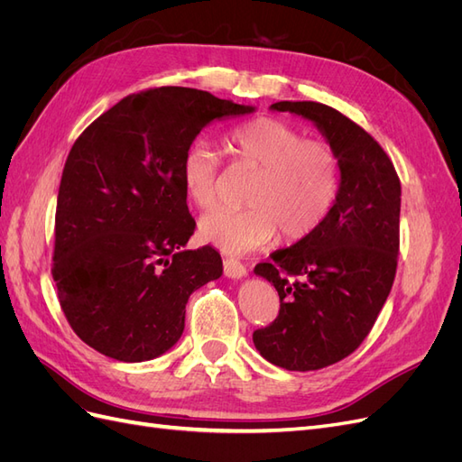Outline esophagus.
I'll list each match as a JSON object with an SVG mask.
<instances>
[{
    "label": "esophagus",
    "mask_w": 462,
    "mask_h": 462,
    "mask_svg": "<svg viewBox=\"0 0 462 462\" xmlns=\"http://www.w3.org/2000/svg\"><path fill=\"white\" fill-rule=\"evenodd\" d=\"M223 272H226L227 277L231 279H241L246 275L245 263H241L236 258H226L223 260Z\"/></svg>",
    "instance_id": "esophagus-1"
}]
</instances>
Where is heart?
I'll return each instance as SVG.
<instances>
[{
	"mask_svg": "<svg viewBox=\"0 0 462 462\" xmlns=\"http://www.w3.org/2000/svg\"><path fill=\"white\" fill-rule=\"evenodd\" d=\"M235 163L256 170L245 202L236 212L208 214L199 233L226 254H245L272 243L277 233L297 243L319 229L339 192V162L321 141H310L273 117H258L239 125L227 134ZM219 158L216 150L192 143L179 165L185 197L200 209L217 202Z\"/></svg>",
	"mask_w": 462,
	"mask_h": 462,
	"instance_id": "heart-1",
	"label": "heart"
}]
</instances>
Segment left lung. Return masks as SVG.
Wrapping results in <instances>:
<instances>
[{"label": "left lung", "mask_w": 462, "mask_h": 462, "mask_svg": "<svg viewBox=\"0 0 462 462\" xmlns=\"http://www.w3.org/2000/svg\"><path fill=\"white\" fill-rule=\"evenodd\" d=\"M272 109L312 121L341 173L319 229L254 268L282 302L272 324L253 333L254 346L275 366L309 372L356 351L383 309L397 272L401 183L383 148L337 109L318 102Z\"/></svg>", "instance_id": "left-lung-1"}]
</instances>
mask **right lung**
Returning a JSON list of instances; mask_svg holds the SVG:
<instances>
[{
	"label": "right lung",
	"mask_w": 462,
	"mask_h": 462,
	"mask_svg": "<svg viewBox=\"0 0 462 462\" xmlns=\"http://www.w3.org/2000/svg\"><path fill=\"white\" fill-rule=\"evenodd\" d=\"M253 106L162 87L123 97L69 152L55 209L51 275L69 326L121 362L167 353L185 329L194 291L223 273L212 246L185 250L194 233L179 165L216 119Z\"/></svg>",
	"instance_id": "right-lung-1"
}]
</instances>
